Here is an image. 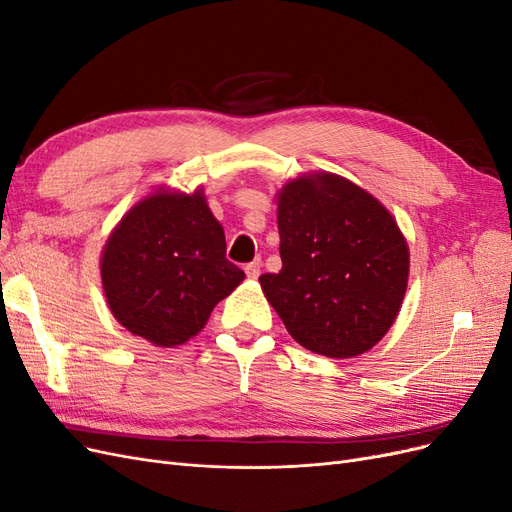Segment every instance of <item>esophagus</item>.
<instances>
[{"instance_id": "1", "label": "esophagus", "mask_w": 512, "mask_h": 512, "mask_svg": "<svg viewBox=\"0 0 512 512\" xmlns=\"http://www.w3.org/2000/svg\"><path fill=\"white\" fill-rule=\"evenodd\" d=\"M260 260H254V262H250V265H245V275L250 277V280H256V277L260 275Z\"/></svg>"}]
</instances>
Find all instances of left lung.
Wrapping results in <instances>:
<instances>
[{
    "label": "left lung",
    "instance_id": "left-lung-1",
    "mask_svg": "<svg viewBox=\"0 0 512 512\" xmlns=\"http://www.w3.org/2000/svg\"><path fill=\"white\" fill-rule=\"evenodd\" d=\"M282 271L260 288L297 344L352 359L389 333L406 297L410 250L376 196L333 173L277 192Z\"/></svg>",
    "mask_w": 512,
    "mask_h": 512
}]
</instances>
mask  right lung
Wrapping results in <instances>:
<instances>
[{"instance_id":"right-lung-1","label":"right lung","mask_w":512,"mask_h":512,"mask_svg":"<svg viewBox=\"0 0 512 512\" xmlns=\"http://www.w3.org/2000/svg\"><path fill=\"white\" fill-rule=\"evenodd\" d=\"M111 314L132 335L175 348L205 329L245 273L226 260L205 190L158 188L123 215L100 258Z\"/></svg>"}]
</instances>
